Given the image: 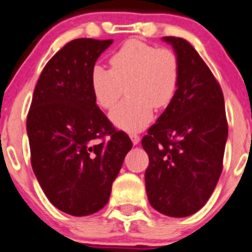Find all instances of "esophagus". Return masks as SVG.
Instances as JSON below:
<instances>
[{"label":"esophagus","instance_id":"obj_1","mask_svg":"<svg viewBox=\"0 0 252 252\" xmlns=\"http://www.w3.org/2000/svg\"><path fill=\"white\" fill-rule=\"evenodd\" d=\"M129 137H130L131 142H133V144H134V145L138 144V143H139L140 138H139V135H138V134H135V133H130V134H129Z\"/></svg>","mask_w":252,"mask_h":252}]
</instances>
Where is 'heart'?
I'll return each mask as SVG.
<instances>
[{
	"instance_id": "b5f03b06",
	"label": "heart",
	"mask_w": 252,
	"mask_h": 252,
	"mask_svg": "<svg viewBox=\"0 0 252 252\" xmlns=\"http://www.w3.org/2000/svg\"><path fill=\"white\" fill-rule=\"evenodd\" d=\"M109 65L110 70L98 64L92 68L91 87L103 109H112L126 88L129 98L110 113L118 128H145L153 118V107L163 109L173 100L179 84V60L170 48L130 39L113 53Z\"/></svg>"
}]
</instances>
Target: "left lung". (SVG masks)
I'll use <instances>...</instances> for the list:
<instances>
[{"label": "left lung", "instance_id": "obj_1", "mask_svg": "<svg viewBox=\"0 0 252 252\" xmlns=\"http://www.w3.org/2000/svg\"><path fill=\"white\" fill-rule=\"evenodd\" d=\"M163 39L179 60V84L142 139L149 157L145 188L155 210L184 218L200 210L218 184L227 121L220 84L196 49L183 38Z\"/></svg>", "mask_w": 252, "mask_h": 252}]
</instances>
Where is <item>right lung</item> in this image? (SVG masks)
<instances>
[{
  "instance_id": "right-lung-1",
  "label": "right lung",
  "mask_w": 252,
  "mask_h": 252,
  "mask_svg": "<svg viewBox=\"0 0 252 252\" xmlns=\"http://www.w3.org/2000/svg\"><path fill=\"white\" fill-rule=\"evenodd\" d=\"M113 39L68 42L42 70L27 115L31 164L48 200L73 216L108 203L133 143L97 107L91 72Z\"/></svg>"
}]
</instances>
